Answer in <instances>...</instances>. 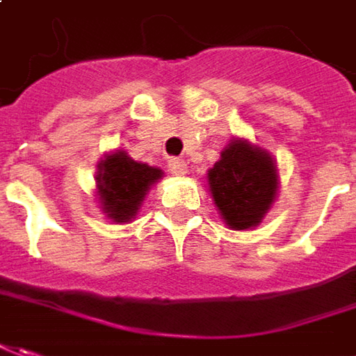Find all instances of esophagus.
I'll use <instances>...</instances> for the list:
<instances>
[{
	"label": "esophagus",
	"mask_w": 356,
	"mask_h": 356,
	"mask_svg": "<svg viewBox=\"0 0 356 356\" xmlns=\"http://www.w3.org/2000/svg\"><path fill=\"white\" fill-rule=\"evenodd\" d=\"M169 171H171L173 175H177V177L187 175V161L179 158H171L169 159Z\"/></svg>",
	"instance_id": "esophagus-1"
}]
</instances>
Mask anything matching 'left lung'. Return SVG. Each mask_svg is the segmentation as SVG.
<instances>
[{"label": "left lung", "mask_w": 356, "mask_h": 356, "mask_svg": "<svg viewBox=\"0 0 356 356\" xmlns=\"http://www.w3.org/2000/svg\"><path fill=\"white\" fill-rule=\"evenodd\" d=\"M207 177L220 216L232 229L259 226L279 191L273 158L238 138L229 142Z\"/></svg>", "instance_id": "1"}]
</instances>
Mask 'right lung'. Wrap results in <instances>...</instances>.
Listing matches in <instances>:
<instances>
[{
  "instance_id": "obj_1",
  "label": "right lung",
  "mask_w": 356,
  "mask_h": 356,
  "mask_svg": "<svg viewBox=\"0 0 356 356\" xmlns=\"http://www.w3.org/2000/svg\"><path fill=\"white\" fill-rule=\"evenodd\" d=\"M163 171L128 158L124 152L108 154L97 165V195L101 209L113 222H130L146 193Z\"/></svg>"
}]
</instances>
